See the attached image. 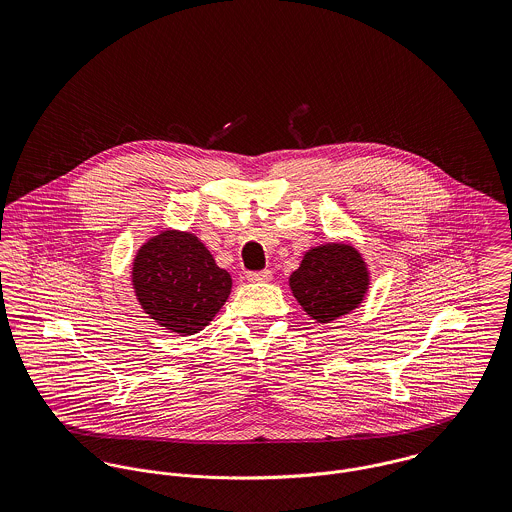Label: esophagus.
Wrapping results in <instances>:
<instances>
[{
	"label": "esophagus",
	"instance_id": "34e87169",
	"mask_svg": "<svg viewBox=\"0 0 512 512\" xmlns=\"http://www.w3.org/2000/svg\"><path fill=\"white\" fill-rule=\"evenodd\" d=\"M248 282H270L272 280V272L270 270H260V272H248L246 274Z\"/></svg>",
	"mask_w": 512,
	"mask_h": 512
}]
</instances>
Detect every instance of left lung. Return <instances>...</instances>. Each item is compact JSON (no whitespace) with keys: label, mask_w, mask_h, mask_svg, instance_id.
<instances>
[{"label":"left lung","mask_w":512,"mask_h":512,"mask_svg":"<svg viewBox=\"0 0 512 512\" xmlns=\"http://www.w3.org/2000/svg\"><path fill=\"white\" fill-rule=\"evenodd\" d=\"M368 286L370 276L361 252L345 242L307 250L290 276L293 297L317 323H331L357 309Z\"/></svg>","instance_id":"8db88e82"}]
</instances>
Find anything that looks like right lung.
I'll return each instance as SVG.
<instances>
[{"label":"right lung","mask_w":512,"mask_h":512,"mask_svg":"<svg viewBox=\"0 0 512 512\" xmlns=\"http://www.w3.org/2000/svg\"><path fill=\"white\" fill-rule=\"evenodd\" d=\"M132 286L147 315L171 333L195 335L219 313L232 278L191 232L161 230L138 250Z\"/></svg>","instance_id":"right-lung-1"}]
</instances>
